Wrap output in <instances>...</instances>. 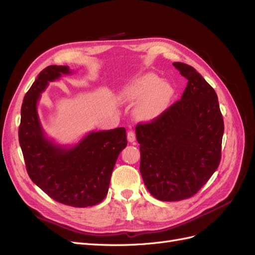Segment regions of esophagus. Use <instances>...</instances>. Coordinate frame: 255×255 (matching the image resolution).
<instances>
[{
  "mask_svg": "<svg viewBox=\"0 0 255 255\" xmlns=\"http://www.w3.org/2000/svg\"><path fill=\"white\" fill-rule=\"evenodd\" d=\"M136 139V136H135V133L133 132V130H129V132H128V140L129 142H134Z\"/></svg>",
  "mask_w": 255,
  "mask_h": 255,
  "instance_id": "1",
  "label": "esophagus"
}]
</instances>
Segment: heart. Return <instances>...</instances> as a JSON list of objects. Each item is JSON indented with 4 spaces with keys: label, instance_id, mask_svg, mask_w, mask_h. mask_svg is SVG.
Masks as SVG:
<instances>
[{
    "label": "heart",
    "instance_id": "heart-1",
    "mask_svg": "<svg viewBox=\"0 0 255 255\" xmlns=\"http://www.w3.org/2000/svg\"><path fill=\"white\" fill-rule=\"evenodd\" d=\"M118 97L122 102H138L135 110L137 118L150 121L165 112L172 97V88L157 75L146 73L125 85Z\"/></svg>",
    "mask_w": 255,
    "mask_h": 255
}]
</instances>
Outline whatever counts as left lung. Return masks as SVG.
<instances>
[{"instance_id": "left-lung-1", "label": "left lung", "mask_w": 255, "mask_h": 255, "mask_svg": "<svg viewBox=\"0 0 255 255\" xmlns=\"http://www.w3.org/2000/svg\"><path fill=\"white\" fill-rule=\"evenodd\" d=\"M173 66L188 81L181 100L136 127L145 187L168 202L192 197L210 180L220 163L225 130L213 87L191 66Z\"/></svg>"}]
</instances>
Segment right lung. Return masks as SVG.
I'll return each mask as SVG.
<instances>
[{"label": "right lung", "instance_id": "obj_1", "mask_svg": "<svg viewBox=\"0 0 255 255\" xmlns=\"http://www.w3.org/2000/svg\"><path fill=\"white\" fill-rule=\"evenodd\" d=\"M72 71L49 66L38 74L21 107L19 142L27 173L55 201L74 207L94 206L106 197L112 172L128 144L125 128L92 130L72 146L49 139L38 117L37 104L49 82Z\"/></svg>", "mask_w": 255, "mask_h": 255}]
</instances>
